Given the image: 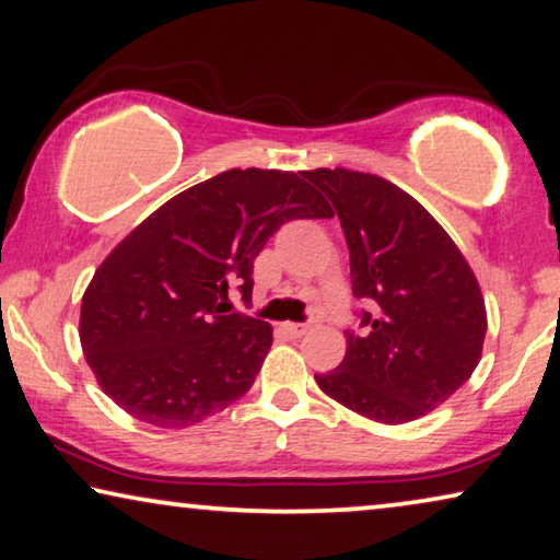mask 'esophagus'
Listing matches in <instances>:
<instances>
[{"instance_id": "esophagus-1", "label": "esophagus", "mask_w": 560, "mask_h": 560, "mask_svg": "<svg viewBox=\"0 0 560 560\" xmlns=\"http://www.w3.org/2000/svg\"><path fill=\"white\" fill-rule=\"evenodd\" d=\"M281 329H283V332H287L289 337H302V335H306V329H310V327H306V325H296V322H287V325H283Z\"/></svg>"}]
</instances>
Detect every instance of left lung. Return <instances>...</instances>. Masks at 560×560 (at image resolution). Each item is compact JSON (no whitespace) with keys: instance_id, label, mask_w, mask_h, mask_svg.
<instances>
[{"instance_id":"8db88e82","label":"left lung","mask_w":560,"mask_h":560,"mask_svg":"<svg viewBox=\"0 0 560 560\" xmlns=\"http://www.w3.org/2000/svg\"><path fill=\"white\" fill-rule=\"evenodd\" d=\"M335 205L350 248L358 329L348 352L314 375L337 404L381 423L434 411L475 373L485 299L444 228L388 179L350 170L304 172Z\"/></svg>"}]
</instances>
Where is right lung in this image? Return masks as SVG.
<instances>
[{
	"mask_svg": "<svg viewBox=\"0 0 560 560\" xmlns=\"http://www.w3.org/2000/svg\"><path fill=\"white\" fill-rule=\"evenodd\" d=\"M332 218L304 172L228 170L175 195L93 273L81 345L98 385L133 419L185 429L254 385L271 325L228 312L254 291V261L289 220Z\"/></svg>",
	"mask_w": 560,
	"mask_h": 560,
	"instance_id": "obj_1",
	"label": "right lung"
}]
</instances>
